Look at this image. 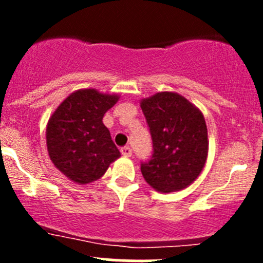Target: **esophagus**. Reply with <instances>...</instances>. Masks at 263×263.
I'll list each match as a JSON object with an SVG mask.
<instances>
[{"label":"esophagus","mask_w":263,"mask_h":263,"mask_svg":"<svg viewBox=\"0 0 263 263\" xmlns=\"http://www.w3.org/2000/svg\"><path fill=\"white\" fill-rule=\"evenodd\" d=\"M121 154H122V155H123V156H126V158H129V156L132 155L131 147H129V146L122 147V148H121Z\"/></svg>","instance_id":"obj_1"}]
</instances>
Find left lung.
<instances>
[{"mask_svg": "<svg viewBox=\"0 0 263 263\" xmlns=\"http://www.w3.org/2000/svg\"><path fill=\"white\" fill-rule=\"evenodd\" d=\"M153 139L154 154L141 164L148 185L160 193L177 192L197 179L208 160V127L202 112L173 91L140 102Z\"/></svg>", "mask_w": 263, "mask_h": 263, "instance_id": "1", "label": "left lung"}]
</instances>
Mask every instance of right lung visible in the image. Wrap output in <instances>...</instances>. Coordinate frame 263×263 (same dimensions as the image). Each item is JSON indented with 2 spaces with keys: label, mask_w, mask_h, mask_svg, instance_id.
Wrapping results in <instances>:
<instances>
[{
  "label": "right lung",
  "mask_w": 263,
  "mask_h": 263,
  "mask_svg": "<svg viewBox=\"0 0 263 263\" xmlns=\"http://www.w3.org/2000/svg\"><path fill=\"white\" fill-rule=\"evenodd\" d=\"M118 100V94L80 89L71 92L49 117L46 129L49 159L72 182L98 181L121 156L103 123V117Z\"/></svg>",
  "instance_id": "obj_1"
}]
</instances>
